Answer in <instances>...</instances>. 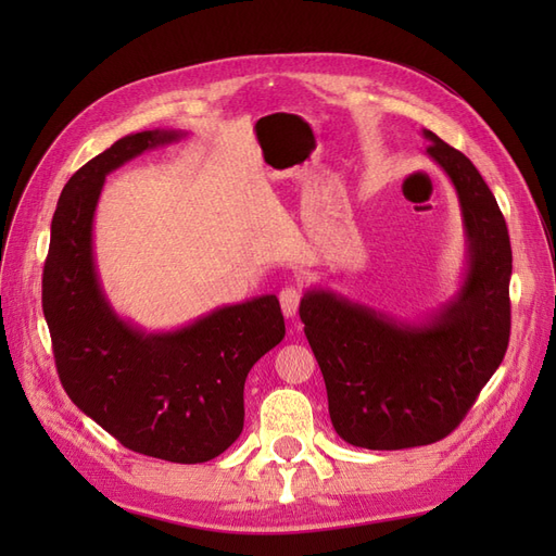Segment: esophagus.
<instances>
[{
  "label": "esophagus",
  "instance_id": "34e87169",
  "mask_svg": "<svg viewBox=\"0 0 556 556\" xmlns=\"http://www.w3.org/2000/svg\"><path fill=\"white\" fill-rule=\"evenodd\" d=\"M299 301H301V290L299 288H285L280 292V308L285 317H294L299 311Z\"/></svg>",
  "mask_w": 556,
  "mask_h": 556
}]
</instances>
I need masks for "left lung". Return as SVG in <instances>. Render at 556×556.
Listing matches in <instances>:
<instances>
[{
    "mask_svg": "<svg viewBox=\"0 0 556 556\" xmlns=\"http://www.w3.org/2000/svg\"><path fill=\"white\" fill-rule=\"evenodd\" d=\"M427 155L459 197L468 264L459 292L422 323H403L329 290L299 315L325 376L336 433L355 447L403 450L445 439L494 376L510 339L513 250L480 172L433 131Z\"/></svg>",
    "mask_w": 556,
    "mask_h": 556,
    "instance_id": "1",
    "label": "left lung"
}]
</instances>
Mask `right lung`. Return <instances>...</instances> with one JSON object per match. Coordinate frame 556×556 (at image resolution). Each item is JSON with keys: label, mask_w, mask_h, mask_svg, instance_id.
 Segmentation results:
<instances>
[{"label": "right lung", "mask_w": 556, "mask_h": 556, "mask_svg": "<svg viewBox=\"0 0 556 556\" xmlns=\"http://www.w3.org/2000/svg\"><path fill=\"white\" fill-rule=\"evenodd\" d=\"M176 129L115 141L70 178L50 225L43 315L64 392L125 447L174 464L223 454L243 431V384L285 336L276 294L215 308L174 331L148 333L117 315L102 290L92 223L104 180Z\"/></svg>", "instance_id": "add662e5"}]
</instances>
